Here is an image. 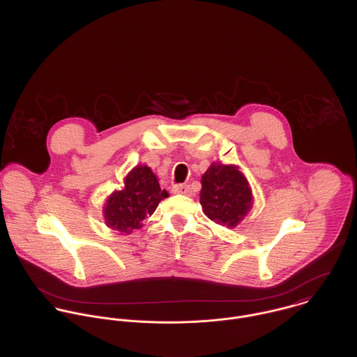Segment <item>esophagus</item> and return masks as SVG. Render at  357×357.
<instances>
[{
	"mask_svg": "<svg viewBox=\"0 0 357 357\" xmlns=\"http://www.w3.org/2000/svg\"><path fill=\"white\" fill-rule=\"evenodd\" d=\"M173 192L174 194H181V195H191V188L187 184H180V185L173 187Z\"/></svg>",
	"mask_w": 357,
	"mask_h": 357,
	"instance_id": "esophagus-1",
	"label": "esophagus"
}]
</instances>
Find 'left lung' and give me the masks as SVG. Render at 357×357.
Returning <instances> with one entry per match:
<instances>
[{
	"label": "left lung",
	"mask_w": 357,
	"mask_h": 357,
	"mask_svg": "<svg viewBox=\"0 0 357 357\" xmlns=\"http://www.w3.org/2000/svg\"><path fill=\"white\" fill-rule=\"evenodd\" d=\"M201 183V204L211 221L234 228L249 213L253 195L238 166L211 163Z\"/></svg>",
	"instance_id": "left-lung-1"
}]
</instances>
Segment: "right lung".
Masks as SVG:
<instances>
[{"mask_svg": "<svg viewBox=\"0 0 357 357\" xmlns=\"http://www.w3.org/2000/svg\"><path fill=\"white\" fill-rule=\"evenodd\" d=\"M169 194L160 190L156 176L146 165L133 167L125 177L123 188L114 191L104 204L102 215L107 227L130 234L142 228L159 202Z\"/></svg>", "mask_w": 357, "mask_h": 357, "instance_id": "right-lung-1", "label": "right lung"}]
</instances>
